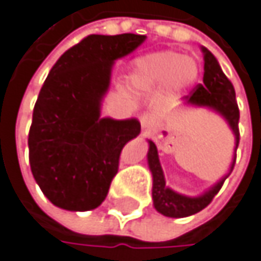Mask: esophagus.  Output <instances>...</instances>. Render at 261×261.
Returning a JSON list of instances; mask_svg holds the SVG:
<instances>
[{
	"label": "esophagus",
	"mask_w": 261,
	"mask_h": 261,
	"mask_svg": "<svg viewBox=\"0 0 261 261\" xmlns=\"http://www.w3.org/2000/svg\"><path fill=\"white\" fill-rule=\"evenodd\" d=\"M140 124L145 130H151L157 125V116L155 115H151V113H146L140 118Z\"/></svg>",
	"instance_id": "1"
}]
</instances>
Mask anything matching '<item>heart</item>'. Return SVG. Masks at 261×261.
I'll return each mask as SVG.
<instances>
[{
  "instance_id": "1",
  "label": "heart",
  "mask_w": 261,
  "mask_h": 261,
  "mask_svg": "<svg viewBox=\"0 0 261 261\" xmlns=\"http://www.w3.org/2000/svg\"><path fill=\"white\" fill-rule=\"evenodd\" d=\"M199 77L195 59L174 51L146 54L134 62L131 83L140 90H154L165 84L169 92H182L192 87Z\"/></svg>"
}]
</instances>
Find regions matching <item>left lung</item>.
<instances>
[{"label": "left lung", "instance_id": "8db88e82", "mask_svg": "<svg viewBox=\"0 0 261 261\" xmlns=\"http://www.w3.org/2000/svg\"><path fill=\"white\" fill-rule=\"evenodd\" d=\"M201 51L204 54L202 84H198L193 92H190L187 96H182V101L186 106L207 107L227 121L236 139L234 160L230 166V172L207 192L199 196H186L166 186L165 174L159 160L157 146L152 140H148V166L152 174V204L159 213L168 218H186L205 208L212 202L215 195L221 190L222 184L231 174L236 163V149L239 146V107L236 101L234 87L221 69L216 57L204 46H201Z\"/></svg>", "mask_w": 261, "mask_h": 261}]
</instances>
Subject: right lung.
<instances>
[{"label": "right lung", "instance_id": "add662e5", "mask_svg": "<svg viewBox=\"0 0 261 261\" xmlns=\"http://www.w3.org/2000/svg\"><path fill=\"white\" fill-rule=\"evenodd\" d=\"M143 34H90L69 48L45 80L28 133L30 166L43 195L69 212L93 210L118 174L122 148L140 122L101 116L115 60L145 42Z\"/></svg>", "mask_w": 261, "mask_h": 261}]
</instances>
